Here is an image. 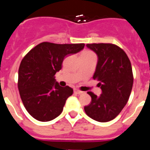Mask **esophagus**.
I'll return each instance as SVG.
<instances>
[{
	"label": "esophagus",
	"mask_w": 150,
	"mask_h": 150,
	"mask_svg": "<svg viewBox=\"0 0 150 150\" xmlns=\"http://www.w3.org/2000/svg\"><path fill=\"white\" fill-rule=\"evenodd\" d=\"M74 92H75L76 94H78V95L83 93V91H80V90H79V89H74Z\"/></svg>",
	"instance_id": "34e87169"
}]
</instances>
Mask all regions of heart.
<instances>
[{"label":"heart","instance_id":"b5f03b06","mask_svg":"<svg viewBox=\"0 0 150 150\" xmlns=\"http://www.w3.org/2000/svg\"><path fill=\"white\" fill-rule=\"evenodd\" d=\"M94 55L90 51H85L83 52V55Z\"/></svg>","mask_w":150,"mask_h":150}]
</instances>
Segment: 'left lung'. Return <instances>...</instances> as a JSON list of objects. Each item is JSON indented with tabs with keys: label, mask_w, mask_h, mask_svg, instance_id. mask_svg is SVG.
Returning a JSON list of instances; mask_svg holds the SVG:
<instances>
[{
	"label": "left lung",
	"mask_w": 150,
	"mask_h": 150,
	"mask_svg": "<svg viewBox=\"0 0 150 150\" xmlns=\"http://www.w3.org/2000/svg\"><path fill=\"white\" fill-rule=\"evenodd\" d=\"M98 57L93 79L102 90L99 97L88 91L91 102L84 107L87 116L95 121L106 122L120 114L128 102L132 86L133 73L128 55L112 43H88Z\"/></svg>",
	"instance_id": "8db88e82"
}]
</instances>
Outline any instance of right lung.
Listing matches in <instances>:
<instances>
[{"mask_svg": "<svg viewBox=\"0 0 150 150\" xmlns=\"http://www.w3.org/2000/svg\"><path fill=\"white\" fill-rule=\"evenodd\" d=\"M84 46V43L43 42L24 57L18 68V88L25 109L35 120L48 122L62 113L74 90L68 86H60L54 76L67 55L76 53Z\"/></svg>", "mask_w": 150, "mask_h": 150, "instance_id": "1", "label": "right lung"}]
</instances>
